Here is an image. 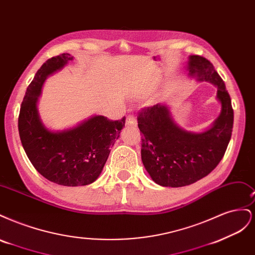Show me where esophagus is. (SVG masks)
I'll return each mask as SVG.
<instances>
[{
    "mask_svg": "<svg viewBox=\"0 0 255 255\" xmlns=\"http://www.w3.org/2000/svg\"><path fill=\"white\" fill-rule=\"evenodd\" d=\"M127 126H136V119L133 115H128L126 121Z\"/></svg>",
    "mask_w": 255,
    "mask_h": 255,
    "instance_id": "esophagus-1",
    "label": "esophagus"
}]
</instances>
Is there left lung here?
Returning a JSON list of instances; mask_svg holds the SVG:
<instances>
[{"instance_id": "1", "label": "left lung", "mask_w": 255, "mask_h": 255, "mask_svg": "<svg viewBox=\"0 0 255 255\" xmlns=\"http://www.w3.org/2000/svg\"><path fill=\"white\" fill-rule=\"evenodd\" d=\"M190 76L217 87L221 113L202 133L187 132L175 125L166 105L144 107L138 114L142 164L160 186L183 187L211 173L225 155L233 128L234 113L225 82L213 64L199 55L188 60Z\"/></svg>"}]
</instances>
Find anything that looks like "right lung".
<instances>
[{
  "mask_svg": "<svg viewBox=\"0 0 255 255\" xmlns=\"http://www.w3.org/2000/svg\"><path fill=\"white\" fill-rule=\"evenodd\" d=\"M73 59L69 53L48 59L28 85L21 104L18 128L21 143L36 170L63 186H85L95 182L120 136L126 117L110 120L94 116L78 127L52 132L37 111L38 97L48 76Z\"/></svg>",
  "mask_w": 255,
  "mask_h": 255,
  "instance_id": "obj_1",
  "label": "right lung"
}]
</instances>
